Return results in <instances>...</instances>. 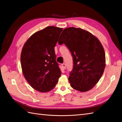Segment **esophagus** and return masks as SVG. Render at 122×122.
Here are the masks:
<instances>
[{
  "label": "esophagus",
  "instance_id": "obj_1",
  "mask_svg": "<svg viewBox=\"0 0 122 122\" xmlns=\"http://www.w3.org/2000/svg\"><path fill=\"white\" fill-rule=\"evenodd\" d=\"M61 66H62V67H63V68L64 69H66V64H65L63 63V64L61 65Z\"/></svg>",
  "mask_w": 122,
  "mask_h": 122
}]
</instances>
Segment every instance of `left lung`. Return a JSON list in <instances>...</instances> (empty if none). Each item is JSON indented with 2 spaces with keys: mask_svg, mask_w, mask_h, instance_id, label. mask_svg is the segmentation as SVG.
<instances>
[{
  "mask_svg": "<svg viewBox=\"0 0 122 122\" xmlns=\"http://www.w3.org/2000/svg\"><path fill=\"white\" fill-rule=\"evenodd\" d=\"M58 44H65L71 52L73 69L68 77L71 87L81 92L89 91L98 83L105 68V54L97 37L75 27L64 29Z\"/></svg>",
  "mask_w": 122,
  "mask_h": 122,
  "instance_id": "obj_1",
  "label": "left lung"
}]
</instances>
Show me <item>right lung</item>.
Masks as SVG:
<instances>
[{"mask_svg":"<svg viewBox=\"0 0 122 122\" xmlns=\"http://www.w3.org/2000/svg\"><path fill=\"white\" fill-rule=\"evenodd\" d=\"M63 28L48 26L37 31L25 43L20 62L24 77L40 92L53 89L61 74L54 48Z\"/></svg>","mask_w":122,"mask_h":122,"instance_id":"obj_1","label":"right lung"}]
</instances>
